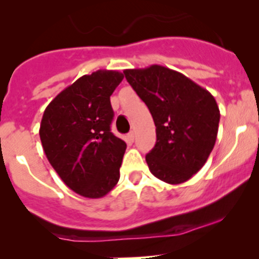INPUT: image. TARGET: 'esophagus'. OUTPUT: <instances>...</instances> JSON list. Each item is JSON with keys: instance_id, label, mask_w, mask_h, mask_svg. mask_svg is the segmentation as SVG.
I'll return each mask as SVG.
<instances>
[{"instance_id": "1", "label": "esophagus", "mask_w": 259, "mask_h": 259, "mask_svg": "<svg viewBox=\"0 0 259 259\" xmlns=\"http://www.w3.org/2000/svg\"><path fill=\"white\" fill-rule=\"evenodd\" d=\"M127 138H128V141H131V142L135 141V132H133V131H131L128 135H127Z\"/></svg>"}]
</instances>
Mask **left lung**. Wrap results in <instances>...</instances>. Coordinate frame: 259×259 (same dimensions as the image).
Returning a JSON list of instances; mask_svg holds the SVG:
<instances>
[{"instance_id":"8db88e82","label":"left lung","mask_w":259,"mask_h":259,"mask_svg":"<svg viewBox=\"0 0 259 259\" xmlns=\"http://www.w3.org/2000/svg\"><path fill=\"white\" fill-rule=\"evenodd\" d=\"M123 73L156 127V143L145 155L150 172L170 185L186 182L203 167L215 144L220 120L215 99L164 66L124 69Z\"/></svg>"}]
</instances>
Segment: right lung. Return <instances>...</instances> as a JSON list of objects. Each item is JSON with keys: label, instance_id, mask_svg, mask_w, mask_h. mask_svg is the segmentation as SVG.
<instances>
[{"label": "right lung", "instance_id": "1", "mask_svg": "<svg viewBox=\"0 0 259 259\" xmlns=\"http://www.w3.org/2000/svg\"><path fill=\"white\" fill-rule=\"evenodd\" d=\"M123 79L117 71L99 69L78 78L49 104L40 139L59 176L87 198L106 196L120 180L126 143L111 132L110 97Z\"/></svg>", "mask_w": 259, "mask_h": 259}]
</instances>
